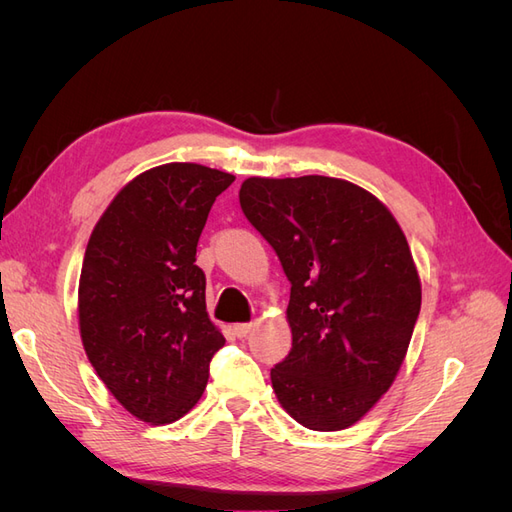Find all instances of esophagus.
Returning <instances> with one entry per match:
<instances>
[{
  "instance_id": "34e87169",
  "label": "esophagus",
  "mask_w": 512,
  "mask_h": 512,
  "mask_svg": "<svg viewBox=\"0 0 512 512\" xmlns=\"http://www.w3.org/2000/svg\"><path fill=\"white\" fill-rule=\"evenodd\" d=\"M252 329H254L252 322H241V324H235V327H232V331H235L237 337H247L252 333Z\"/></svg>"
}]
</instances>
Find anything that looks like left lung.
Returning a JSON list of instances; mask_svg holds the SVG:
<instances>
[{
    "instance_id": "1",
    "label": "left lung",
    "mask_w": 512,
    "mask_h": 512,
    "mask_svg": "<svg viewBox=\"0 0 512 512\" xmlns=\"http://www.w3.org/2000/svg\"><path fill=\"white\" fill-rule=\"evenodd\" d=\"M239 203L290 282L292 348L273 391L303 427L346 429L389 391L421 312L404 232L376 196L322 175L250 177Z\"/></svg>"
}]
</instances>
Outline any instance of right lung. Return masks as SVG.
Returning <instances> with one entry per match:
<instances>
[{"label": "right lung", "mask_w": 512, "mask_h": 512, "mask_svg": "<svg viewBox=\"0 0 512 512\" xmlns=\"http://www.w3.org/2000/svg\"><path fill=\"white\" fill-rule=\"evenodd\" d=\"M235 177L173 162L132 179L91 232L79 282L89 363L136 418L153 425L188 414L224 346L205 303L196 245Z\"/></svg>", "instance_id": "right-lung-1"}]
</instances>
